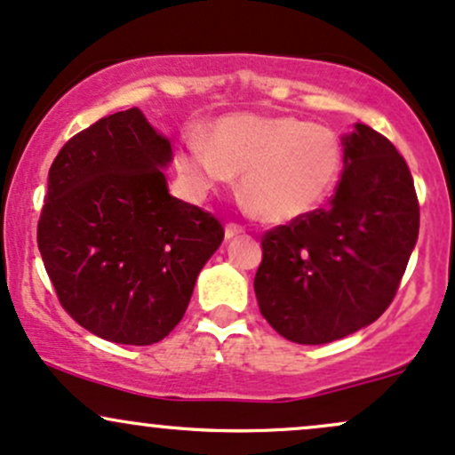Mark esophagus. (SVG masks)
<instances>
[{
	"label": "esophagus",
	"instance_id": "34e87169",
	"mask_svg": "<svg viewBox=\"0 0 455 455\" xmlns=\"http://www.w3.org/2000/svg\"><path fill=\"white\" fill-rule=\"evenodd\" d=\"M243 232H244V228L238 226V223H228V226H226V238H228V241H229V238L238 236V234H243Z\"/></svg>",
	"mask_w": 455,
	"mask_h": 455
}]
</instances>
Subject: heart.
Returning <instances> with one entry per match:
<instances>
[{
	"mask_svg": "<svg viewBox=\"0 0 455 455\" xmlns=\"http://www.w3.org/2000/svg\"><path fill=\"white\" fill-rule=\"evenodd\" d=\"M180 165L196 191L243 173V197L264 221L285 223L314 211L338 180L341 146L324 124L294 116L234 114L214 122L211 140L188 135Z\"/></svg>",
	"mask_w": 455,
	"mask_h": 455,
	"instance_id": "b5f03b06",
	"label": "heart"
}]
</instances>
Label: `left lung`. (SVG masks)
Segmentation results:
<instances>
[{
	"mask_svg": "<svg viewBox=\"0 0 455 455\" xmlns=\"http://www.w3.org/2000/svg\"><path fill=\"white\" fill-rule=\"evenodd\" d=\"M419 236V200L404 156L379 131L344 137L329 206L262 236L259 314L296 344H329L379 320Z\"/></svg>",
	"mask_w": 455,
	"mask_h": 455,
	"instance_id": "8db88e82",
	"label": "left lung"
}]
</instances>
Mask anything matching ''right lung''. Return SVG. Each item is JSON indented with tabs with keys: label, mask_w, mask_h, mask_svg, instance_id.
Here are the masks:
<instances>
[{
	"label": "right lung",
	"mask_w": 455,
	"mask_h": 455,
	"mask_svg": "<svg viewBox=\"0 0 455 455\" xmlns=\"http://www.w3.org/2000/svg\"><path fill=\"white\" fill-rule=\"evenodd\" d=\"M170 141L131 107L70 137L49 170L44 268L70 318L116 344L167 338L226 236L214 214L170 196Z\"/></svg>",
	"instance_id": "right-lung-1"
}]
</instances>
